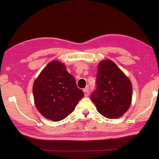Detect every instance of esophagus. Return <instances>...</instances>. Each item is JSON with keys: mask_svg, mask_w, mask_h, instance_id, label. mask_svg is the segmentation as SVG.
Listing matches in <instances>:
<instances>
[{"mask_svg": "<svg viewBox=\"0 0 159 159\" xmlns=\"http://www.w3.org/2000/svg\"><path fill=\"white\" fill-rule=\"evenodd\" d=\"M83 92H84V95L85 97L88 96V95H89V88H88V86L83 89Z\"/></svg>", "mask_w": 159, "mask_h": 159, "instance_id": "1", "label": "esophagus"}]
</instances>
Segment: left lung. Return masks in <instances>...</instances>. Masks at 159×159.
Instances as JSON below:
<instances>
[{
	"label": "left lung",
	"instance_id": "obj_1",
	"mask_svg": "<svg viewBox=\"0 0 159 159\" xmlns=\"http://www.w3.org/2000/svg\"><path fill=\"white\" fill-rule=\"evenodd\" d=\"M133 86L130 80L111 60L98 65L96 89L90 96L99 114L108 118L120 117L130 106Z\"/></svg>",
	"mask_w": 159,
	"mask_h": 159
}]
</instances>
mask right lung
Here are the masks:
<instances>
[{
  "label": "right lung",
  "instance_id": "add662e5",
  "mask_svg": "<svg viewBox=\"0 0 159 159\" xmlns=\"http://www.w3.org/2000/svg\"><path fill=\"white\" fill-rule=\"evenodd\" d=\"M33 94L38 111L53 121L68 116L84 96L65 65L55 60L48 63L35 80Z\"/></svg>",
  "mask_w": 159,
  "mask_h": 159
}]
</instances>
